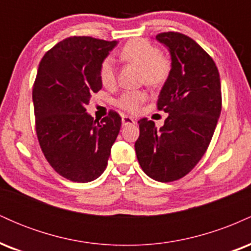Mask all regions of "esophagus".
Wrapping results in <instances>:
<instances>
[{
	"label": "esophagus",
	"instance_id": "1",
	"mask_svg": "<svg viewBox=\"0 0 251 251\" xmlns=\"http://www.w3.org/2000/svg\"><path fill=\"white\" fill-rule=\"evenodd\" d=\"M122 123H123L124 126L131 125V124H135V119H133V118H131L128 116H123L122 117Z\"/></svg>",
	"mask_w": 251,
	"mask_h": 251
}]
</instances>
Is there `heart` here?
I'll return each instance as SVG.
<instances>
[{
    "label": "heart",
    "mask_w": 251,
    "mask_h": 251,
    "mask_svg": "<svg viewBox=\"0 0 251 251\" xmlns=\"http://www.w3.org/2000/svg\"><path fill=\"white\" fill-rule=\"evenodd\" d=\"M120 57L126 62L133 63L140 67V81L152 87H159L168 81L171 75L172 60L165 51L158 50L148 40L134 39L126 43L120 50ZM100 81L105 87H114L117 82V72L114 61L106 57L100 65ZM148 98V93L143 89L126 91L117 99V106L128 113H137L143 102Z\"/></svg>",
    "instance_id": "obj_1"
}]
</instances>
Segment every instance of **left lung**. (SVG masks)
<instances>
[{"instance_id": "8db88e82", "label": "left lung", "mask_w": 251, "mask_h": 251, "mask_svg": "<svg viewBox=\"0 0 251 251\" xmlns=\"http://www.w3.org/2000/svg\"><path fill=\"white\" fill-rule=\"evenodd\" d=\"M155 37L171 53V75L157 100L169 117L159 129L140 119L134 149L143 171L169 183L188 175L208 150L222 109L221 80L212 57L191 37L178 31Z\"/></svg>"}]
</instances>
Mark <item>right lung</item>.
<instances>
[{"instance_id":"right-lung-1","label":"right lung","mask_w":251,"mask_h":251,"mask_svg":"<svg viewBox=\"0 0 251 251\" xmlns=\"http://www.w3.org/2000/svg\"><path fill=\"white\" fill-rule=\"evenodd\" d=\"M117 41L71 36L42 57L33 85L37 140L60 176L76 183L105 171L122 117L113 109L101 120L86 112L92 93L102 87L100 65Z\"/></svg>"}]
</instances>
